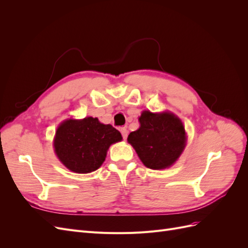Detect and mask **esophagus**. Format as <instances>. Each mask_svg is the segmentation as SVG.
Segmentation results:
<instances>
[{"mask_svg":"<svg viewBox=\"0 0 248 248\" xmlns=\"http://www.w3.org/2000/svg\"><path fill=\"white\" fill-rule=\"evenodd\" d=\"M120 131H121V134L124 140L127 139V136H128V130H127L126 127H121V129H120Z\"/></svg>","mask_w":248,"mask_h":248,"instance_id":"34e87169","label":"esophagus"}]
</instances>
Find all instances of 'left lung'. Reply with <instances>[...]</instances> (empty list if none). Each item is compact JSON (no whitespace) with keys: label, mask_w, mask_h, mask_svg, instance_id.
<instances>
[{"label":"left lung","mask_w":248,"mask_h":248,"mask_svg":"<svg viewBox=\"0 0 248 248\" xmlns=\"http://www.w3.org/2000/svg\"><path fill=\"white\" fill-rule=\"evenodd\" d=\"M139 121L140 128L130 132L127 140L141 162L152 170L172 166L186 145V132L181 120L170 111L155 114L144 110Z\"/></svg>","instance_id":"obj_1"}]
</instances>
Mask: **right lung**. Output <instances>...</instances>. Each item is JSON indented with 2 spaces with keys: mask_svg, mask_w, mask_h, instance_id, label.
<instances>
[{
  "mask_svg": "<svg viewBox=\"0 0 248 248\" xmlns=\"http://www.w3.org/2000/svg\"><path fill=\"white\" fill-rule=\"evenodd\" d=\"M120 140L121 133L111 125L87 117L61 123L56 131L54 148L67 169L78 174H88L101 167L109 146Z\"/></svg>",
  "mask_w": 248,
  "mask_h": 248,
  "instance_id": "right-lung-1",
  "label": "right lung"
}]
</instances>
